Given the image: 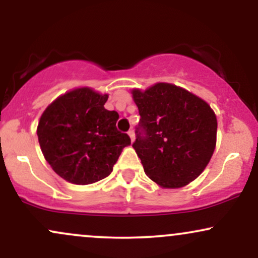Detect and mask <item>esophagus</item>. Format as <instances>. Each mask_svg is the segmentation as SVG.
I'll use <instances>...</instances> for the list:
<instances>
[{
	"label": "esophagus",
	"mask_w": 258,
	"mask_h": 258,
	"mask_svg": "<svg viewBox=\"0 0 258 258\" xmlns=\"http://www.w3.org/2000/svg\"><path fill=\"white\" fill-rule=\"evenodd\" d=\"M128 136H130V138H131L132 142L135 141V131H133V130H130V131H128Z\"/></svg>",
	"instance_id": "esophagus-1"
}]
</instances>
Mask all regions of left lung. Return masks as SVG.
Segmentation results:
<instances>
[{
	"label": "left lung",
	"mask_w": 258,
	"mask_h": 258,
	"mask_svg": "<svg viewBox=\"0 0 258 258\" xmlns=\"http://www.w3.org/2000/svg\"><path fill=\"white\" fill-rule=\"evenodd\" d=\"M139 119L132 144L144 172L164 188H180L205 170L216 146L217 119L210 105L170 84L135 90Z\"/></svg>",
	"instance_id": "left-lung-1"
}]
</instances>
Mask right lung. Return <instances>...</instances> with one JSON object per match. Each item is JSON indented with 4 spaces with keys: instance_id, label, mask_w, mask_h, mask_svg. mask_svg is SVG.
<instances>
[{
    "instance_id": "add662e5",
    "label": "right lung",
    "mask_w": 258,
    "mask_h": 258,
    "mask_svg": "<svg viewBox=\"0 0 258 258\" xmlns=\"http://www.w3.org/2000/svg\"><path fill=\"white\" fill-rule=\"evenodd\" d=\"M108 94L90 88L65 93L41 116L37 137L55 173L74 184H91L111 173L121 152L131 144L116 128L119 114L104 108Z\"/></svg>"
}]
</instances>
